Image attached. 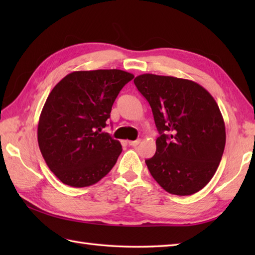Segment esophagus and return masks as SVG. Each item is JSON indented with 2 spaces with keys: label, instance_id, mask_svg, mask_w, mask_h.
<instances>
[{
  "label": "esophagus",
  "instance_id": "obj_1",
  "mask_svg": "<svg viewBox=\"0 0 255 255\" xmlns=\"http://www.w3.org/2000/svg\"><path fill=\"white\" fill-rule=\"evenodd\" d=\"M129 145H131V147H136L140 143V140H133V141H128Z\"/></svg>",
  "mask_w": 255,
  "mask_h": 255
}]
</instances>
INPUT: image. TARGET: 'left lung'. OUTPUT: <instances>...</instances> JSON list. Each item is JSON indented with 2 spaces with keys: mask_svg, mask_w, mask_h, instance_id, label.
I'll list each match as a JSON object with an SVG mask.
<instances>
[{
  "mask_svg": "<svg viewBox=\"0 0 255 255\" xmlns=\"http://www.w3.org/2000/svg\"><path fill=\"white\" fill-rule=\"evenodd\" d=\"M133 82L149 102L160 133L155 154L145 160L151 175L170 194L197 193L215 175L225 150L217 103L191 80L145 73Z\"/></svg>",
  "mask_w": 255,
  "mask_h": 255,
  "instance_id": "8db88e82",
  "label": "left lung"
}]
</instances>
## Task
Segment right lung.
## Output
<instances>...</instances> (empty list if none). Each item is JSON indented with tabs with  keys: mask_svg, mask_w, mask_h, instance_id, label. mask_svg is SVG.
Returning <instances> with one entry per match:
<instances>
[{
	"mask_svg": "<svg viewBox=\"0 0 255 255\" xmlns=\"http://www.w3.org/2000/svg\"><path fill=\"white\" fill-rule=\"evenodd\" d=\"M132 79L133 74L117 69L74 71L48 95L38 123V144L63 184L91 186L115 165L122 144L102 129L118 93Z\"/></svg>",
	"mask_w": 255,
	"mask_h": 255,
	"instance_id": "obj_1",
	"label": "right lung"
}]
</instances>
